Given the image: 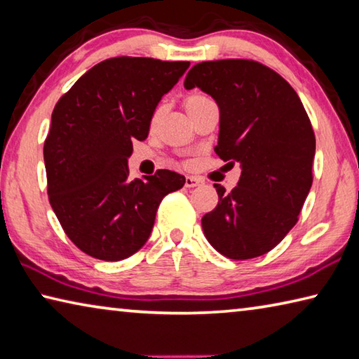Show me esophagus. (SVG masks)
I'll list each match as a JSON object with an SVG mask.
<instances>
[{"instance_id": "1", "label": "esophagus", "mask_w": 359, "mask_h": 359, "mask_svg": "<svg viewBox=\"0 0 359 359\" xmlns=\"http://www.w3.org/2000/svg\"><path fill=\"white\" fill-rule=\"evenodd\" d=\"M200 183H202V180L200 178H196V176H186V183H184L186 187H197L200 186Z\"/></svg>"}]
</instances>
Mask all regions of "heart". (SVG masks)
Here are the masks:
<instances>
[{
	"instance_id": "obj_1",
	"label": "heart",
	"mask_w": 359,
	"mask_h": 359,
	"mask_svg": "<svg viewBox=\"0 0 359 359\" xmlns=\"http://www.w3.org/2000/svg\"><path fill=\"white\" fill-rule=\"evenodd\" d=\"M208 102H212V100L208 97V96H203V94H194V96L187 97L184 100V109L187 111V115H192L194 111H197L198 109H202L203 105H206ZM163 113V105H157L153 115H151V126H156L157 121H159L161 116Z\"/></svg>"
}]
</instances>
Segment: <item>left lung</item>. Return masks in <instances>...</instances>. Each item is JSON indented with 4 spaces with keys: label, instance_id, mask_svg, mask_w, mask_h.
<instances>
[{
    "label": "left lung",
    "instance_id": "left-lung-1",
    "mask_svg": "<svg viewBox=\"0 0 359 359\" xmlns=\"http://www.w3.org/2000/svg\"><path fill=\"white\" fill-rule=\"evenodd\" d=\"M221 111L215 148L222 161L241 163L238 186L202 217L206 240L233 260L266 254L284 240L312 186L316 135L287 80L254 60L203 61L186 75Z\"/></svg>",
    "mask_w": 359,
    "mask_h": 359
}]
</instances>
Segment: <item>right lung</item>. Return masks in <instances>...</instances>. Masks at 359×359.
Listing matches in <instances>:
<instances>
[{
    "instance_id": "obj_1",
    "label": "right lung",
    "mask_w": 359,
    "mask_h": 359,
    "mask_svg": "<svg viewBox=\"0 0 359 359\" xmlns=\"http://www.w3.org/2000/svg\"><path fill=\"white\" fill-rule=\"evenodd\" d=\"M189 61L118 56L99 62L56 102L43 143L50 205L65 233L94 259L119 262L148 241L167 194L184 186L172 170L129 181L132 140Z\"/></svg>"
}]
</instances>
